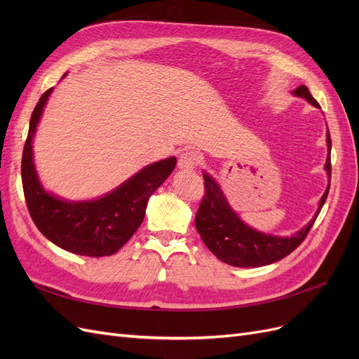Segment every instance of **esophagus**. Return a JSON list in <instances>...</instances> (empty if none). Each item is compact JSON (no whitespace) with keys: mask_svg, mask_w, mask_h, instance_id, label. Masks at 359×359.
Masks as SVG:
<instances>
[{"mask_svg":"<svg viewBox=\"0 0 359 359\" xmlns=\"http://www.w3.org/2000/svg\"><path fill=\"white\" fill-rule=\"evenodd\" d=\"M201 156L196 151H184L178 160V168L182 170H193L199 166Z\"/></svg>","mask_w":359,"mask_h":359,"instance_id":"1","label":"esophagus"}]
</instances>
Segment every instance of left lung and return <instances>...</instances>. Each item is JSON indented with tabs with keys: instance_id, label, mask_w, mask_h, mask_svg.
Wrapping results in <instances>:
<instances>
[{
	"instance_id": "1",
	"label": "left lung",
	"mask_w": 359,
	"mask_h": 359,
	"mask_svg": "<svg viewBox=\"0 0 359 359\" xmlns=\"http://www.w3.org/2000/svg\"><path fill=\"white\" fill-rule=\"evenodd\" d=\"M298 97H304L313 106L320 107L319 103L314 100V97L310 94L306 85H301L293 91ZM327 142L330 154L325 163V169L328 172L331 180V136L327 133ZM203 186H205V196L199 205V210L194 217L196 229L202 238L205 245L211 250L214 256L219 257L222 262L241 266V268H256L274 264L277 260H281L290 255L309 235L314 220L322 210V206L328 198L330 186L319 203V210L316 215L313 217L307 226H304L299 232L293 236H274L257 232L252 227H248L241 222L240 217L227 203L224 194L222 193L217 182L203 173Z\"/></svg>"
}]
</instances>
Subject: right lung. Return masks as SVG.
I'll list each match as a JSON object with an SVG mask.
<instances>
[{"label": "right lung", "mask_w": 359, "mask_h": 359, "mask_svg": "<svg viewBox=\"0 0 359 359\" xmlns=\"http://www.w3.org/2000/svg\"><path fill=\"white\" fill-rule=\"evenodd\" d=\"M50 93L52 88L43 93L32 111L20 166L29 215L49 241L70 253L91 257L112 256L139 229L149 196L170 175L177 158L169 157L153 163L99 199L67 202L55 198L41 187L32 163L31 145Z\"/></svg>", "instance_id": "right-lung-1"}]
</instances>
